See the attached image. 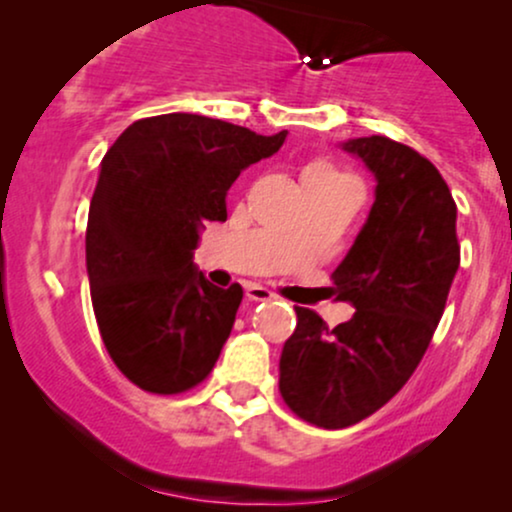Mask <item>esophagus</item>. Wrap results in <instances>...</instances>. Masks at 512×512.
I'll return each mask as SVG.
<instances>
[{
  "instance_id": "1",
  "label": "esophagus",
  "mask_w": 512,
  "mask_h": 512,
  "mask_svg": "<svg viewBox=\"0 0 512 512\" xmlns=\"http://www.w3.org/2000/svg\"><path fill=\"white\" fill-rule=\"evenodd\" d=\"M245 298H248V301H255V303H260V301H274V293L269 291L267 286L248 284V286H245Z\"/></svg>"
}]
</instances>
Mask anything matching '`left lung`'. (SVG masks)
<instances>
[{"instance_id": "1", "label": "left lung", "mask_w": 512, "mask_h": 512, "mask_svg": "<svg viewBox=\"0 0 512 512\" xmlns=\"http://www.w3.org/2000/svg\"><path fill=\"white\" fill-rule=\"evenodd\" d=\"M339 146L375 178L368 219L332 274L356 313L330 330L313 310L296 308V332L279 358L281 397L320 428L354 426L402 390L460 267L457 207L438 168L380 134Z\"/></svg>"}]
</instances>
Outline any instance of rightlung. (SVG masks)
<instances>
[{
  "label": "right lung",
  "instance_id": "obj_1",
  "mask_svg": "<svg viewBox=\"0 0 512 512\" xmlns=\"http://www.w3.org/2000/svg\"><path fill=\"white\" fill-rule=\"evenodd\" d=\"M272 137L192 113L129 125L101 161L88 207L86 272L93 313L115 366L146 392L175 395L211 373L243 289H219L192 262L207 221Z\"/></svg>",
  "mask_w": 512,
  "mask_h": 512
}]
</instances>
